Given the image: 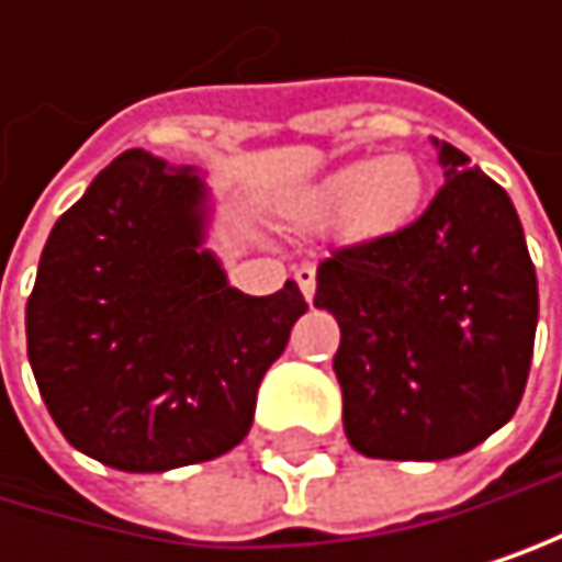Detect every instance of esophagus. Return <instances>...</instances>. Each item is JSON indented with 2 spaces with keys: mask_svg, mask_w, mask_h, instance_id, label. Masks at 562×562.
<instances>
[{
  "mask_svg": "<svg viewBox=\"0 0 562 562\" xmlns=\"http://www.w3.org/2000/svg\"><path fill=\"white\" fill-rule=\"evenodd\" d=\"M293 279H296L300 293H303L306 300H313V293H316V266H310V262L296 266V269H293Z\"/></svg>",
  "mask_w": 562,
  "mask_h": 562,
  "instance_id": "obj_1",
  "label": "esophagus"
}]
</instances>
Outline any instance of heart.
Masks as SVG:
<instances>
[{
  "label": "heart",
  "mask_w": 562,
  "mask_h": 562,
  "mask_svg": "<svg viewBox=\"0 0 562 562\" xmlns=\"http://www.w3.org/2000/svg\"><path fill=\"white\" fill-rule=\"evenodd\" d=\"M425 171L412 155H384L357 161L313 181L290 202L300 225L344 222L357 239H381L401 232L422 209Z\"/></svg>",
  "instance_id": "b5f03b06"
}]
</instances>
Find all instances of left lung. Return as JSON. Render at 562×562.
<instances>
[{"mask_svg":"<svg viewBox=\"0 0 562 562\" xmlns=\"http://www.w3.org/2000/svg\"><path fill=\"white\" fill-rule=\"evenodd\" d=\"M441 165L415 222L316 269L313 303L340 323L344 431L367 459L462 456L526 391L539 293L519 215L459 147L441 144Z\"/></svg>","mask_w":562,"mask_h":562,"instance_id":"1","label":"left lung"}]
</instances>
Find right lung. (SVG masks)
Segmentation results:
<instances>
[{"label": "right lung", "instance_id": "right-lung-1", "mask_svg": "<svg viewBox=\"0 0 562 562\" xmlns=\"http://www.w3.org/2000/svg\"><path fill=\"white\" fill-rule=\"evenodd\" d=\"M202 181L140 147L59 215L26 303V347L56 428L121 472L225 456L306 313L296 283L246 296L202 252Z\"/></svg>", "mask_w": 562, "mask_h": 562}]
</instances>
